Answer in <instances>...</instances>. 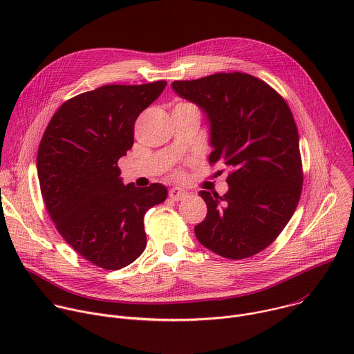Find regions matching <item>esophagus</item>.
Instances as JSON below:
<instances>
[{
	"label": "esophagus",
	"mask_w": 354,
	"mask_h": 354,
	"mask_svg": "<svg viewBox=\"0 0 354 354\" xmlns=\"http://www.w3.org/2000/svg\"><path fill=\"white\" fill-rule=\"evenodd\" d=\"M186 196H187V192L183 190V189H180V187H172V189H169V197L174 198V200H176V201L185 198Z\"/></svg>",
	"instance_id": "34e87169"
}]
</instances>
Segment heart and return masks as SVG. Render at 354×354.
I'll list each match as a JSON object with an SVG mask.
<instances>
[{
	"instance_id": "1",
	"label": "heart",
	"mask_w": 354,
	"mask_h": 354,
	"mask_svg": "<svg viewBox=\"0 0 354 354\" xmlns=\"http://www.w3.org/2000/svg\"><path fill=\"white\" fill-rule=\"evenodd\" d=\"M175 108H194V106H192V105H189V104H179V105H176Z\"/></svg>"
}]
</instances>
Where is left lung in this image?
<instances>
[{"label": "left lung", "mask_w": 354, "mask_h": 354, "mask_svg": "<svg viewBox=\"0 0 354 354\" xmlns=\"http://www.w3.org/2000/svg\"><path fill=\"white\" fill-rule=\"evenodd\" d=\"M171 86L205 113L213 148L209 162L232 169L224 196L198 192L207 216L194 227L197 241L228 259L258 254L284 230L301 194L299 138L288 105L266 82L242 73Z\"/></svg>", "instance_id": "left-lung-1"}]
</instances>
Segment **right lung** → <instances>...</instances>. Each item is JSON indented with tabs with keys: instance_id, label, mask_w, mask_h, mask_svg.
<instances>
[{
	"instance_id": "add662e5",
	"label": "right lung",
	"mask_w": 354,
	"mask_h": 354,
	"mask_svg": "<svg viewBox=\"0 0 354 354\" xmlns=\"http://www.w3.org/2000/svg\"><path fill=\"white\" fill-rule=\"evenodd\" d=\"M165 81L105 85L64 102L37 151L46 209L78 254L108 270L133 263L145 249L144 216L168 190L124 185L118 167L134 142V122L165 89Z\"/></svg>"
}]
</instances>
